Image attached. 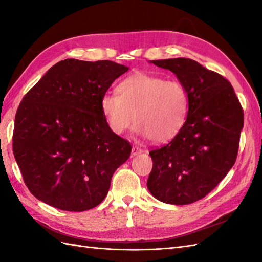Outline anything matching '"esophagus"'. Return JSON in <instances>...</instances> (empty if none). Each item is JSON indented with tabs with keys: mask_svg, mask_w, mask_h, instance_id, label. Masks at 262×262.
Masks as SVG:
<instances>
[{
	"mask_svg": "<svg viewBox=\"0 0 262 262\" xmlns=\"http://www.w3.org/2000/svg\"><path fill=\"white\" fill-rule=\"evenodd\" d=\"M142 152H143V149L140 146H133V148H132V155H133V157L141 154Z\"/></svg>",
	"mask_w": 262,
	"mask_h": 262,
	"instance_id": "esophagus-1",
	"label": "esophagus"
}]
</instances>
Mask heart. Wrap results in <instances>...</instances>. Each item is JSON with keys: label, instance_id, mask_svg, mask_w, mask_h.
I'll use <instances>...</instances> for the list:
<instances>
[{"label": "heart", "instance_id": "b5f03b06", "mask_svg": "<svg viewBox=\"0 0 262 262\" xmlns=\"http://www.w3.org/2000/svg\"><path fill=\"white\" fill-rule=\"evenodd\" d=\"M100 104L105 122L115 134H124L136 122L138 134L164 143L185 125L189 98L179 81L135 73L119 83L118 93H104Z\"/></svg>", "mask_w": 262, "mask_h": 262}]
</instances>
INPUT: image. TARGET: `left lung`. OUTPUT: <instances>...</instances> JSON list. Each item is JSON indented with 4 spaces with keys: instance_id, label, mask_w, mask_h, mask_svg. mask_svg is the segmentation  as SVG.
Here are the masks:
<instances>
[{
    "instance_id": "obj_1",
    "label": "left lung",
    "mask_w": 262,
    "mask_h": 262,
    "mask_svg": "<svg viewBox=\"0 0 262 262\" xmlns=\"http://www.w3.org/2000/svg\"><path fill=\"white\" fill-rule=\"evenodd\" d=\"M186 88L187 119L173 140L149 152L147 188L160 202L187 205L209 193L235 163L243 109L224 76L190 58L152 60Z\"/></svg>"
}]
</instances>
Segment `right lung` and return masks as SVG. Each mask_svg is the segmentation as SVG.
<instances>
[{
	"instance_id": "add662e5",
	"label": "right lung",
	"mask_w": 262,
	"mask_h": 262,
	"mask_svg": "<svg viewBox=\"0 0 262 262\" xmlns=\"http://www.w3.org/2000/svg\"><path fill=\"white\" fill-rule=\"evenodd\" d=\"M128 71L111 60H60L22 99L13 154L37 199L83 211L105 198L114 172L129 158L128 141L109 129L101 98Z\"/></svg>"
}]
</instances>
